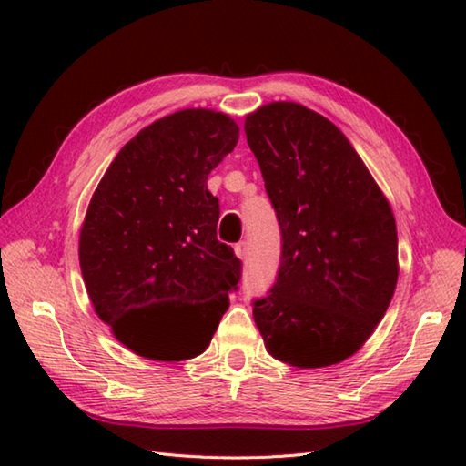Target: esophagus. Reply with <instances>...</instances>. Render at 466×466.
<instances>
[{
  "mask_svg": "<svg viewBox=\"0 0 466 466\" xmlns=\"http://www.w3.org/2000/svg\"><path fill=\"white\" fill-rule=\"evenodd\" d=\"M234 254L238 256L240 260H246V256H248V244L246 242H238L234 246Z\"/></svg>",
  "mask_w": 466,
  "mask_h": 466,
  "instance_id": "obj_1",
  "label": "esophagus"
}]
</instances>
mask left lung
<instances>
[{
    "label": "left lung",
    "instance_id": "8db88e82",
    "mask_svg": "<svg viewBox=\"0 0 466 466\" xmlns=\"http://www.w3.org/2000/svg\"><path fill=\"white\" fill-rule=\"evenodd\" d=\"M244 132L282 230L279 279L254 302V322L284 364H339L370 339L397 289L392 208L319 112L270 102L246 116Z\"/></svg>",
    "mask_w": 466,
    "mask_h": 466
}]
</instances>
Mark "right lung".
<instances>
[{
  "instance_id": "right-lung-1",
  "label": "right lung",
  "mask_w": 466,
  "mask_h": 466,
  "mask_svg": "<svg viewBox=\"0 0 466 466\" xmlns=\"http://www.w3.org/2000/svg\"><path fill=\"white\" fill-rule=\"evenodd\" d=\"M240 127L208 107L164 116L127 142L92 194L80 268L96 314L152 360L202 354L230 306L240 260L218 242L208 174Z\"/></svg>"
}]
</instances>
